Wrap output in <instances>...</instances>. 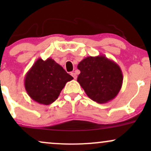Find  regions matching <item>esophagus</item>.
<instances>
[{
    "mask_svg": "<svg viewBox=\"0 0 151 151\" xmlns=\"http://www.w3.org/2000/svg\"><path fill=\"white\" fill-rule=\"evenodd\" d=\"M71 75L72 76V77H74V79H76L77 78V74L76 73H74V72H72V73H71Z\"/></svg>",
    "mask_w": 151,
    "mask_h": 151,
    "instance_id": "esophagus-1",
    "label": "esophagus"
}]
</instances>
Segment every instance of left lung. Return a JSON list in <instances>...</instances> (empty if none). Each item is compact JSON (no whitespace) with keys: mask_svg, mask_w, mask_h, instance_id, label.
I'll return each instance as SVG.
<instances>
[{"mask_svg":"<svg viewBox=\"0 0 151 151\" xmlns=\"http://www.w3.org/2000/svg\"><path fill=\"white\" fill-rule=\"evenodd\" d=\"M77 81L89 97L99 104L114 99L121 89L123 74L120 67L104 55L86 57L78 64Z\"/></svg>","mask_w":151,"mask_h":151,"instance_id":"left-lung-1","label":"left lung"}]
</instances>
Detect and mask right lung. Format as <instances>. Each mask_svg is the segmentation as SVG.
I'll list each match as a JSON object with an SVG mask.
<instances>
[{"instance_id": "right-lung-1", "label": "right lung", "mask_w": 151, "mask_h": 151, "mask_svg": "<svg viewBox=\"0 0 151 151\" xmlns=\"http://www.w3.org/2000/svg\"><path fill=\"white\" fill-rule=\"evenodd\" d=\"M73 77L52 58L37 59L25 74V88L35 101L49 105L58 98L67 81Z\"/></svg>"}]
</instances>
